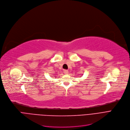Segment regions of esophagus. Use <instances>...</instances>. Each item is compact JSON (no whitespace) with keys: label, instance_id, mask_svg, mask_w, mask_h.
Here are the masks:
<instances>
[{"label":"esophagus","instance_id":"obj_1","mask_svg":"<svg viewBox=\"0 0 130 130\" xmlns=\"http://www.w3.org/2000/svg\"><path fill=\"white\" fill-rule=\"evenodd\" d=\"M63 72H64L65 74H68V70H66V69H64V70H63Z\"/></svg>","mask_w":130,"mask_h":130}]
</instances>
